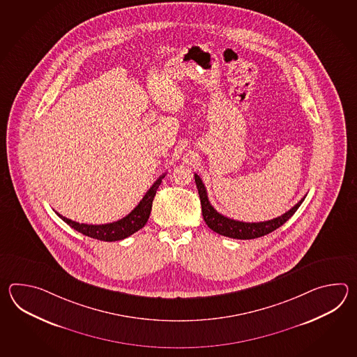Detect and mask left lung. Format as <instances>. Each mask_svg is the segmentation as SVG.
Instances as JSON below:
<instances>
[{
    "mask_svg": "<svg viewBox=\"0 0 357 357\" xmlns=\"http://www.w3.org/2000/svg\"><path fill=\"white\" fill-rule=\"evenodd\" d=\"M195 182H197V191H199L200 203H202L203 218H204L205 223L208 225V227L220 235L231 237V238H237V240L258 238V237L273 232L274 229L281 227L283 223H286L295 214L298 206L303 204V199H305L303 197L295 206H292L289 209V212H286L273 220H266V222H254V223L252 222L251 223L250 222H240V220H231L228 217L222 215L220 213L217 212L213 208L212 204L208 200V194H206L204 183L197 174H195Z\"/></svg>",
    "mask_w": 357,
    "mask_h": 357,
    "instance_id": "8db88e82",
    "label": "left lung"
}]
</instances>
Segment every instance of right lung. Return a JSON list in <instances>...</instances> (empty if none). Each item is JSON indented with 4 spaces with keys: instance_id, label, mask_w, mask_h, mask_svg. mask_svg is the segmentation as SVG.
<instances>
[{
    "instance_id": "add662e5",
    "label": "right lung",
    "mask_w": 357,
    "mask_h": 357,
    "mask_svg": "<svg viewBox=\"0 0 357 357\" xmlns=\"http://www.w3.org/2000/svg\"><path fill=\"white\" fill-rule=\"evenodd\" d=\"M165 176H166V174L160 176V178L153 183L152 188L146 191L144 197L134 208V211H131L122 220H116V222H112V223H107V225H85V223H79V222H75V220H68V218L61 215L57 212H56V214L63 222H66L70 227L74 228L77 232L88 236V237H91V238H97V240H100V241H108V243L123 240V238H126V237H129L132 234L137 232L140 228L144 227L145 223L148 222V218L151 215L153 199L155 197L157 189L160 188L162 178H165Z\"/></svg>"
}]
</instances>
